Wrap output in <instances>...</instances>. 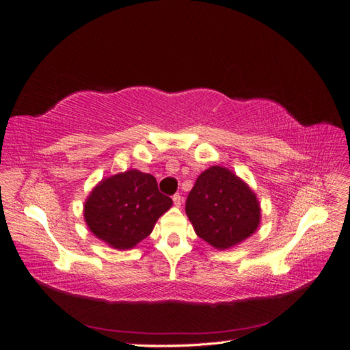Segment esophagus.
I'll list each match as a JSON object with an SVG mask.
<instances>
[{
	"instance_id": "1",
	"label": "esophagus",
	"mask_w": 350,
	"mask_h": 350,
	"mask_svg": "<svg viewBox=\"0 0 350 350\" xmlns=\"http://www.w3.org/2000/svg\"><path fill=\"white\" fill-rule=\"evenodd\" d=\"M172 201H174V204H175L176 207H179V206H181V203H183V197L179 196V194H175V196L172 197Z\"/></svg>"
}]
</instances>
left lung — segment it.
<instances>
[{
    "label": "left lung",
    "mask_w": 350,
    "mask_h": 350,
    "mask_svg": "<svg viewBox=\"0 0 350 350\" xmlns=\"http://www.w3.org/2000/svg\"><path fill=\"white\" fill-rule=\"evenodd\" d=\"M185 211L196 234L217 250L230 248L251 237L261 216L256 194L221 166H211L197 178Z\"/></svg>",
    "instance_id": "1"
}]
</instances>
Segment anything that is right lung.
I'll return each instance as SVG.
<instances>
[{
	"label": "right lung",
	"mask_w": 350,
	"mask_h": 350,
	"mask_svg": "<svg viewBox=\"0 0 350 350\" xmlns=\"http://www.w3.org/2000/svg\"><path fill=\"white\" fill-rule=\"evenodd\" d=\"M172 206L157 188L156 178L140 171L113 175L93 189L84 204V219L99 239L129 250L150 235L156 220Z\"/></svg>",
	"instance_id": "obj_1"
}]
</instances>
